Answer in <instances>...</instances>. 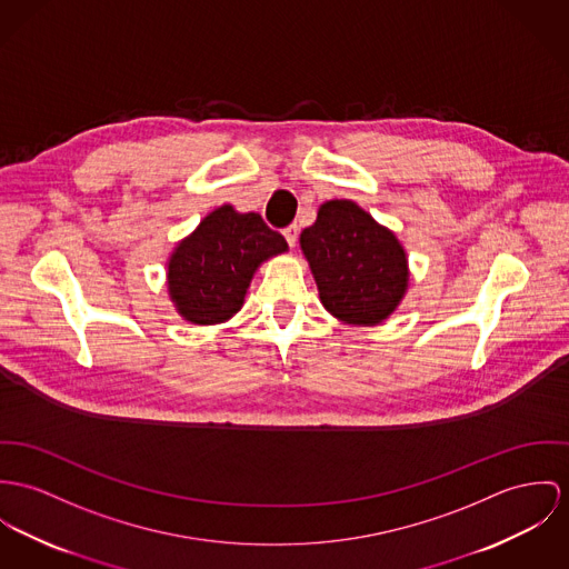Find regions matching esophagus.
<instances>
[{
  "label": "esophagus",
  "instance_id": "1",
  "mask_svg": "<svg viewBox=\"0 0 569 569\" xmlns=\"http://www.w3.org/2000/svg\"><path fill=\"white\" fill-rule=\"evenodd\" d=\"M283 236H286V240H288V244L295 247V244H297V238H299V227H297V224L286 227V229H283Z\"/></svg>",
  "mask_w": 569,
  "mask_h": 569
}]
</instances>
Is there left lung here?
<instances>
[{"label": "left lung", "instance_id": "1", "mask_svg": "<svg viewBox=\"0 0 569 569\" xmlns=\"http://www.w3.org/2000/svg\"><path fill=\"white\" fill-rule=\"evenodd\" d=\"M301 249L322 306L342 322L379 325L407 292L402 244L352 201L322 203L316 222L301 233Z\"/></svg>", "mask_w": 569, "mask_h": 569}]
</instances>
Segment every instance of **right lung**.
I'll return each mask as SVG.
<instances>
[{
  "mask_svg": "<svg viewBox=\"0 0 569 569\" xmlns=\"http://www.w3.org/2000/svg\"><path fill=\"white\" fill-rule=\"evenodd\" d=\"M286 251V238L260 214L220 206L177 244L167 274L171 301L188 322H224L240 311L258 266Z\"/></svg>",
  "mask_w": 569,
  "mask_h": 569,
  "instance_id": "1",
  "label": "right lung"
}]
</instances>
